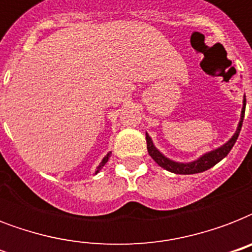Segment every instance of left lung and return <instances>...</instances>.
<instances>
[{
  "label": "left lung",
  "instance_id": "left-lung-1",
  "mask_svg": "<svg viewBox=\"0 0 252 252\" xmlns=\"http://www.w3.org/2000/svg\"><path fill=\"white\" fill-rule=\"evenodd\" d=\"M245 110H246V96L243 98V107L242 112H241V120L238 123V128L235 130V133L233 134V137L223 144L222 146H220L217 149L212 150V152H208V153L203 154L201 157L197 158L196 161L188 162V163H182V162H175L170 159V158L165 157L163 154L159 152V150L154 146L152 138L149 137V134L146 133V146H148V152H149V156L153 158L154 161L157 162L158 165L163 167L165 170L170 172H174V174H182V175H189V174H197V172H203L208 168L213 167L215 165H217L221 159L226 157L229 152L231 150V148L234 146L235 141L239 136V132H241V128H242L243 118H245Z\"/></svg>",
  "mask_w": 252,
  "mask_h": 252
}]
</instances>
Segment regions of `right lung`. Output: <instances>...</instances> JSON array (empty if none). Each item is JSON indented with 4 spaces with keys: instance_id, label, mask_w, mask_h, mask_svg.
<instances>
[{
    "instance_id": "right-lung-1",
    "label": "right lung",
    "mask_w": 252,
    "mask_h": 252,
    "mask_svg": "<svg viewBox=\"0 0 252 252\" xmlns=\"http://www.w3.org/2000/svg\"><path fill=\"white\" fill-rule=\"evenodd\" d=\"M110 156H111V153H108V154H107V156H106V157L103 158V159H102V162H100V163H99V166H98V167H96V171H95V174H98V172L100 171V170H102V167H103V166L106 165V163H107V161H108V158H110Z\"/></svg>"
}]
</instances>
